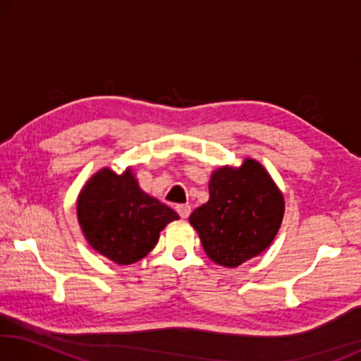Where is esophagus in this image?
<instances>
[{
	"label": "esophagus",
	"mask_w": 361,
	"mask_h": 361,
	"mask_svg": "<svg viewBox=\"0 0 361 361\" xmlns=\"http://www.w3.org/2000/svg\"><path fill=\"white\" fill-rule=\"evenodd\" d=\"M176 212H178V215L186 219L189 216V213H191V207L189 205H176Z\"/></svg>",
	"instance_id": "1"
}]
</instances>
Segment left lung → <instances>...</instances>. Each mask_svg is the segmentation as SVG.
<instances>
[{
    "mask_svg": "<svg viewBox=\"0 0 361 361\" xmlns=\"http://www.w3.org/2000/svg\"><path fill=\"white\" fill-rule=\"evenodd\" d=\"M209 191V202L191 213L189 223L213 262L237 267L271 245L282 224L285 202L258 161L245 159L237 169H218Z\"/></svg>",
    "mask_w": 361,
    "mask_h": 361,
    "instance_id": "8db88e82",
    "label": "left lung"
}]
</instances>
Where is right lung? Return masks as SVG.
I'll use <instances>...</instances> for the list:
<instances>
[{"instance_id":"add662e5","label":"right lung","mask_w":361,"mask_h":361,"mask_svg":"<svg viewBox=\"0 0 361 361\" xmlns=\"http://www.w3.org/2000/svg\"><path fill=\"white\" fill-rule=\"evenodd\" d=\"M178 213L143 192L132 170L118 175L102 169L78 197V221L89 245L116 264H133L159 240Z\"/></svg>"}]
</instances>
